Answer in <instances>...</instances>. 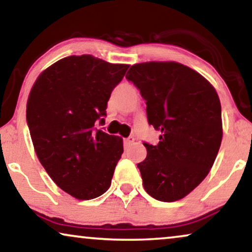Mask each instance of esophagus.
Instances as JSON below:
<instances>
[{
	"label": "esophagus",
	"instance_id": "obj_1",
	"mask_svg": "<svg viewBox=\"0 0 252 252\" xmlns=\"http://www.w3.org/2000/svg\"><path fill=\"white\" fill-rule=\"evenodd\" d=\"M134 141H135V139H134L133 136H129V137H127V139H125L124 140V147L126 148H129L130 146H132V144L134 143Z\"/></svg>",
	"mask_w": 252,
	"mask_h": 252
}]
</instances>
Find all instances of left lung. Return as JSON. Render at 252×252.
Segmentation results:
<instances>
[{
	"mask_svg": "<svg viewBox=\"0 0 252 252\" xmlns=\"http://www.w3.org/2000/svg\"><path fill=\"white\" fill-rule=\"evenodd\" d=\"M126 79L147 104L149 125L161 132L137 164L146 191L161 202L184 198L209 174L222 139L221 105L204 77L175 62L135 64Z\"/></svg>",
	"mask_w": 252,
	"mask_h": 252,
	"instance_id": "obj_1",
	"label": "left lung"
}]
</instances>
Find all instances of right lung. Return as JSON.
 <instances>
[{
  "instance_id": "1",
  "label": "right lung",
  "mask_w": 252,
  "mask_h": 252,
  "mask_svg": "<svg viewBox=\"0 0 252 252\" xmlns=\"http://www.w3.org/2000/svg\"><path fill=\"white\" fill-rule=\"evenodd\" d=\"M128 65L92 55L68 56L44 70L31 89L26 119L40 163L78 199L108 190L124 153L122 137L95 128Z\"/></svg>"
}]
</instances>
